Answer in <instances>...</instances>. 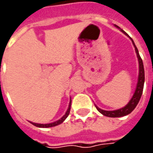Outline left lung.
Returning <instances> with one entry per match:
<instances>
[{
    "mask_svg": "<svg viewBox=\"0 0 153 153\" xmlns=\"http://www.w3.org/2000/svg\"><path fill=\"white\" fill-rule=\"evenodd\" d=\"M115 26L119 28L118 26H117L115 25ZM121 31L126 34L123 30H121ZM131 39V38H130ZM133 44L134 46V48H135V52H136V54H137V58H138L139 61V76H138V82H137V86H136V89L135 92L133 95L132 99L129 100V102L123 108L118 109V110H115V111H105L102 109L99 108L98 106H96V109L98 111L103 114L105 117H123V116H126V115L131 113L134 109L136 107L137 104L140 100L141 97V94H142V92H143V88H144V82H145V71H144V65H143V62L142 59L140 58V56L139 54V51L136 48V46L134 45V42L131 39Z\"/></svg>",
    "mask_w": 153,
    "mask_h": 153,
    "instance_id": "left-lung-1",
    "label": "left lung"
}]
</instances>
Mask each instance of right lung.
Returning a JSON list of instances; mask_svg holds the SVG:
<instances>
[{
    "instance_id": "add662e5",
    "label": "right lung",
    "mask_w": 153,
    "mask_h": 153,
    "mask_svg": "<svg viewBox=\"0 0 153 153\" xmlns=\"http://www.w3.org/2000/svg\"><path fill=\"white\" fill-rule=\"evenodd\" d=\"M71 101H70V104H69V107L67 109V111L65 112V114L64 115L63 117H62L60 119H59L58 121H56L54 123H47V124H41V123H31L33 125H35V126L39 127V128H50V127H54L57 126V125H59V124H60L62 123L65 120V118L68 117V115L70 114V111H71Z\"/></svg>"
}]
</instances>
